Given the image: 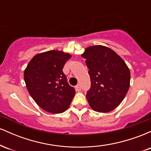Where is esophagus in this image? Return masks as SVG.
<instances>
[{
	"label": "esophagus",
	"mask_w": 151,
	"mask_h": 151,
	"mask_svg": "<svg viewBox=\"0 0 151 151\" xmlns=\"http://www.w3.org/2000/svg\"><path fill=\"white\" fill-rule=\"evenodd\" d=\"M75 89H76V91H81L80 84H77V85L75 86Z\"/></svg>",
	"instance_id": "1"
}]
</instances>
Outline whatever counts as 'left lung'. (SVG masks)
I'll use <instances>...</instances> for the list:
<instances>
[{
	"label": "left lung",
	"instance_id": "1",
	"mask_svg": "<svg viewBox=\"0 0 151 151\" xmlns=\"http://www.w3.org/2000/svg\"><path fill=\"white\" fill-rule=\"evenodd\" d=\"M81 57L86 59L91 79L86 96L89 106L101 113L114 110L129 91L131 74L128 66L114 50L103 45L86 48Z\"/></svg>",
	"mask_w": 151,
	"mask_h": 151
}]
</instances>
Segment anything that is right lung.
Wrapping results in <instances>:
<instances>
[{
    "label": "right lung",
    "instance_id": "obj_1",
    "mask_svg": "<svg viewBox=\"0 0 151 151\" xmlns=\"http://www.w3.org/2000/svg\"><path fill=\"white\" fill-rule=\"evenodd\" d=\"M69 53L50 50L35 55L24 71L27 91L40 108L52 114H60L70 106L75 89L67 83L63 73Z\"/></svg>",
    "mask_w": 151,
    "mask_h": 151
}]
</instances>
